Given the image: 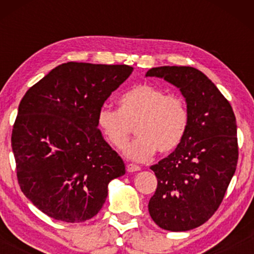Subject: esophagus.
I'll use <instances>...</instances> for the list:
<instances>
[{
	"label": "esophagus",
	"mask_w": 254,
	"mask_h": 254,
	"mask_svg": "<svg viewBox=\"0 0 254 254\" xmlns=\"http://www.w3.org/2000/svg\"><path fill=\"white\" fill-rule=\"evenodd\" d=\"M127 172H130V173H132V172H137V171L141 170V167L135 165V164H127Z\"/></svg>",
	"instance_id": "34e87169"
}]
</instances>
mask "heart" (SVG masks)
<instances>
[{
	"mask_svg": "<svg viewBox=\"0 0 254 254\" xmlns=\"http://www.w3.org/2000/svg\"><path fill=\"white\" fill-rule=\"evenodd\" d=\"M118 104V110H99L98 127L116 149H123L135 127L138 137L125 149L127 157L144 161L156 150L171 153L182 143L189 127L188 105L182 97L151 84H138L125 92Z\"/></svg>",
	"mask_w": 254,
	"mask_h": 254,
	"instance_id": "b5f03b06",
	"label": "heart"
}]
</instances>
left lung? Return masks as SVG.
Returning a JSON list of instances; mask_svg holds the SVG:
<instances>
[{
	"label": "left lung",
	"instance_id": "left-lung-1",
	"mask_svg": "<svg viewBox=\"0 0 254 254\" xmlns=\"http://www.w3.org/2000/svg\"><path fill=\"white\" fill-rule=\"evenodd\" d=\"M145 76L162 77L182 92L189 127L173 153L151 166L157 188L148 209L160 228L185 232L202 226L222 203L237 170V119L229 101L192 66H157Z\"/></svg>",
	"mask_w": 254,
	"mask_h": 254
}]
</instances>
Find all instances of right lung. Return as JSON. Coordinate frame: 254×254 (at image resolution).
Segmentation results:
<instances>
[{
	"label": "right lung",
	"mask_w": 254,
	"mask_h": 254,
	"mask_svg": "<svg viewBox=\"0 0 254 254\" xmlns=\"http://www.w3.org/2000/svg\"><path fill=\"white\" fill-rule=\"evenodd\" d=\"M125 64L68 62L26 92L11 131L20 189L55 220L84 222L100 211L107 185L125 174L98 129V112L130 76Z\"/></svg>",
	"instance_id": "right-lung-1"
}]
</instances>
